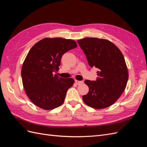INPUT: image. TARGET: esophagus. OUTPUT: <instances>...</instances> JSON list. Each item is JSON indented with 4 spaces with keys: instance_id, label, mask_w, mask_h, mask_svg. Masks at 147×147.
<instances>
[{
    "instance_id": "1",
    "label": "esophagus",
    "mask_w": 147,
    "mask_h": 147,
    "mask_svg": "<svg viewBox=\"0 0 147 147\" xmlns=\"http://www.w3.org/2000/svg\"><path fill=\"white\" fill-rule=\"evenodd\" d=\"M75 82L77 84H81L83 83V81H78V80H75Z\"/></svg>"
}]
</instances>
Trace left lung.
Listing matches in <instances>:
<instances>
[{
	"instance_id": "left-lung-1",
	"label": "left lung",
	"mask_w": 147,
	"mask_h": 147,
	"mask_svg": "<svg viewBox=\"0 0 147 147\" xmlns=\"http://www.w3.org/2000/svg\"><path fill=\"white\" fill-rule=\"evenodd\" d=\"M77 42L90 66L99 69L95 81H84L90 90L87 94L83 96V100L94 109L108 107L118 100L128 80L127 69L122 53L107 40L84 38Z\"/></svg>"
}]
</instances>
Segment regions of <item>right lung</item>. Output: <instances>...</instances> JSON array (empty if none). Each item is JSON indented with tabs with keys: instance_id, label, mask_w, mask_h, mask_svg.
Returning <instances> with one entry per match:
<instances>
[{
	"instance_id": "1",
	"label": "right lung",
	"mask_w": 147,
	"mask_h": 147,
	"mask_svg": "<svg viewBox=\"0 0 147 147\" xmlns=\"http://www.w3.org/2000/svg\"><path fill=\"white\" fill-rule=\"evenodd\" d=\"M77 47L72 40L45 38L31 48L22 66L21 77L26 94L35 105L52 110L63 104L74 80L59 77L54 72L64 53Z\"/></svg>"
}]
</instances>
